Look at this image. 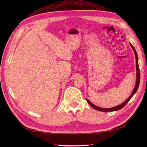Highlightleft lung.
<instances>
[{"mask_svg": "<svg viewBox=\"0 0 147 147\" xmlns=\"http://www.w3.org/2000/svg\"><path fill=\"white\" fill-rule=\"evenodd\" d=\"M130 43V45L134 53H135V58H136V84H135V88H134L133 92L131 93V94L129 96L128 98H127L126 100L124 101L123 104H121L120 105H119L117 106H115V107H111V108H109V109H106V108H102V107H97V106H96L95 105L93 104L91 102H90L88 99L86 98L87 102L88 103V104L92 106V107L96 109V110L99 111H102V112H111V111H119L122 108H123L124 106L126 105V104L127 102L129 101V100L132 98V96L135 94V93L136 92L137 90H138V86L140 85V69H139V66H138V55H137V53L136 50L135 49V47L131 45V43Z\"/></svg>", "mask_w": 147, "mask_h": 147, "instance_id": "8db88e82", "label": "left lung"}]
</instances>
